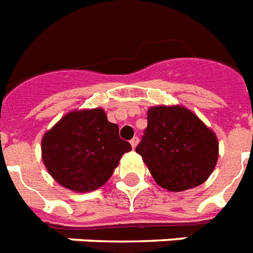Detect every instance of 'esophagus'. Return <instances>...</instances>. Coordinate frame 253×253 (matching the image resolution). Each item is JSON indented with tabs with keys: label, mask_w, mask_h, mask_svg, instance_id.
I'll return each mask as SVG.
<instances>
[{
	"label": "esophagus",
	"mask_w": 253,
	"mask_h": 253,
	"mask_svg": "<svg viewBox=\"0 0 253 253\" xmlns=\"http://www.w3.org/2000/svg\"><path fill=\"white\" fill-rule=\"evenodd\" d=\"M138 143H139V139L136 138V136H135V138H132L130 140V144H131V147H132V148H136V146H138Z\"/></svg>",
	"instance_id": "esophagus-1"
}]
</instances>
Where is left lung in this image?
<instances>
[{
    "label": "left lung",
    "mask_w": 253,
    "mask_h": 253,
    "mask_svg": "<svg viewBox=\"0 0 253 253\" xmlns=\"http://www.w3.org/2000/svg\"><path fill=\"white\" fill-rule=\"evenodd\" d=\"M148 126L136 152L156 184L182 192L204 184L218 162L215 132L181 105H158L147 111Z\"/></svg>",
    "instance_id": "left-lung-1"
}]
</instances>
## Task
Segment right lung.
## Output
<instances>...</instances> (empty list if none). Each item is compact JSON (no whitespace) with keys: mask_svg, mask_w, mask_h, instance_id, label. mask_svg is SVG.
I'll return each instance as SVG.
<instances>
[{"mask_svg":"<svg viewBox=\"0 0 253 253\" xmlns=\"http://www.w3.org/2000/svg\"><path fill=\"white\" fill-rule=\"evenodd\" d=\"M101 107L67 113L42 138V160L63 188L93 192L106 184L131 146Z\"/></svg>","mask_w":253,"mask_h":253,"instance_id":"add662e5","label":"right lung"}]
</instances>
